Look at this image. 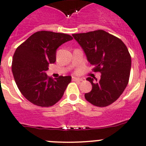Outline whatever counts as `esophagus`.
Returning <instances> with one entry per match:
<instances>
[{
    "label": "esophagus",
    "mask_w": 146,
    "mask_h": 146,
    "mask_svg": "<svg viewBox=\"0 0 146 146\" xmlns=\"http://www.w3.org/2000/svg\"><path fill=\"white\" fill-rule=\"evenodd\" d=\"M72 80L73 81H81L82 80L79 78H76L75 76H73V77H72Z\"/></svg>",
    "instance_id": "esophagus-1"
}]
</instances>
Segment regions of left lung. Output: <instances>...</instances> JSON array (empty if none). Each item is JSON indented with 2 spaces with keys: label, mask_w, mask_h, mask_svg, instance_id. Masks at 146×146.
Returning <instances> with one entry per match:
<instances>
[{
  "label": "left lung",
  "mask_w": 146,
  "mask_h": 146,
  "mask_svg": "<svg viewBox=\"0 0 146 146\" xmlns=\"http://www.w3.org/2000/svg\"><path fill=\"white\" fill-rule=\"evenodd\" d=\"M84 51L87 60L101 73L100 80L87 78L92 85L86 100L98 107L115 102L126 88L130 77L131 57L123 42L103 31L72 35Z\"/></svg>",
  "instance_id": "left-lung-1"
}]
</instances>
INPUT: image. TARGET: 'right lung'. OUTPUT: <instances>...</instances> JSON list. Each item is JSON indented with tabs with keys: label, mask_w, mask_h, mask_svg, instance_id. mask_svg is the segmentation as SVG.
Here are the masks:
<instances>
[{
	"label": "right lung",
	"mask_w": 146,
	"mask_h": 146,
	"mask_svg": "<svg viewBox=\"0 0 146 146\" xmlns=\"http://www.w3.org/2000/svg\"><path fill=\"white\" fill-rule=\"evenodd\" d=\"M73 40L68 34L42 31L31 35L15 50L12 72L18 89L31 103L49 107L63 96L71 76L48 77L49 64L56 60V50L66 42Z\"/></svg>",
	"instance_id": "obj_1"
}]
</instances>
